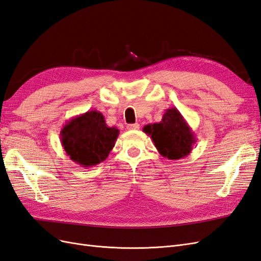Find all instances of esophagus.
<instances>
[{
	"instance_id": "esophagus-1",
	"label": "esophagus",
	"mask_w": 261,
	"mask_h": 261,
	"mask_svg": "<svg viewBox=\"0 0 261 261\" xmlns=\"http://www.w3.org/2000/svg\"><path fill=\"white\" fill-rule=\"evenodd\" d=\"M140 125L138 123H135V124H128L127 125V129L128 130H136L139 128Z\"/></svg>"
}]
</instances>
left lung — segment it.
<instances>
[{"instance_id":"obj_1","label":"left lung","mask_w":261,"mask_h":261,"mask_svg":"<svg viewBox=\"0 0 261 261\" xmlns=\"http://www.w3.org/2000/svg\"><path fill=\"white\" fill-rule=\"evenodd\" d=\"M142 130L153 140L160 154L168 160L189 155L196 142L194 133L176 108L167 109L160 123L148 124Z\"/></svg>"}]
</instances>
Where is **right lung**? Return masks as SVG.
<instances>
[{
    "label": "right lung",
    "mask_w": 261,
    "mask_h": 261,
    "mask_svg": "<svg viewBox=\"0 0 261 261\" xmlns=\"http://www.w3.org/2000/svg\"><path fill=\"white\" fill-rule=\"evenodd\" d=\"M120 130L109 127L99 111H87L71 119L60 132L67 155L83 167L103 162L113 149Z\"/></svg>",
    "instance_id": "add662e5"
}]
</instances>
